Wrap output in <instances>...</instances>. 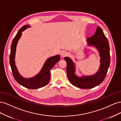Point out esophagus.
I'll return each mask as SVG.
<instances>
[{
    "mask_svg": "<svg viewBox=\"0 0 121 121\" xmlns=\"http://www.w3.org/2000/svg\"><path fill=\"white\" fill-rule=\"evenodd\" d=\"M67 54H68V53H67V52H66V51H65L62 52H61V56H62V57H65V56H66V55H67Z\"/></svg>",
    "mask_w": 121,
    "mask_h": 121,
    "instance_id": "esophagus-1",
    "label": "esophagus"
}]
</instances>
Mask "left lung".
<instances>
[{
  "mask_svg": "<svg viewBox=\"0 0 121 121\" xmlns=\"http://www.w3.org/2000/svg\"><path fill=\"white\" fill-rule=\"evenodd\" d=\"M88 44L98 50L100 57V64L98 71L90 76L78 77L75 74V64L67 57L64 58L67 62L66 71L68 78L73 86L82 89H91L100 84L104 80L109 66L110 57L108 41L102 29L98 26L94 35L87 39Z\"/></svg>",
  "mask_w": 121,
  "mask_h": 121,
  "instance_id": "obj_1",
  "label": "left lung"
}]
</instances>
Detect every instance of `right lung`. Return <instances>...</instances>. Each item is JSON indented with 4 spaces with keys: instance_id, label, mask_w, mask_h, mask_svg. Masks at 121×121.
Returning a JSON list of instances; mask_svg holds the SVG:
<instances>
[{
    "instance_id": "1",
    "label": "right lung",
    "mask_w": 121,
    "mask_h": 121,
    "mask_svg": "<svg viewBox=\"0 0 121 121\" xmlns=\"http://www.w3.org/2000/svg\"><path fill=\"white\" fill-rule=\"evenodd\" d=\"M30 27L29 25L23 26L19 31L13 39L11 47V53L9 56V63L11 65L13 74L15 80L23 87L30 89H37L46 86L50 80V70L60 59L59 55H56L48 59L44 63L41 70L34 77L26 78L22 77L19 73L15 65V54L16 47L19 39L22 35V32Z\"/></svg>"
}]
</instances>
